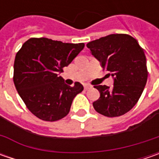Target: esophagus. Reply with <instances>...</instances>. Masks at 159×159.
<instances>
[{
  "label": "esophagus",
  "instance_id": "34e87169",
  "mask_svg": "<svg viewBox=\"0 0 159 159\" xmlns=\"http://www.w3.org/2000/svg\"><path fill=\"white\" fill-rule=\"evenodd\" d=\"M92 88V86L91 85H89V84H86V85H84V89L85 90H88V89H91Z\"/></svg>",
  "mask_w": 159,
  "mask_h": 159
}]
</instances>
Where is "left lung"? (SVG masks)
Returning <instances> with one entry per match:
<instances>
[{"instance_id":"8db88e82","label":"left lung","mask_w":159,"mask_h":159,"mask_svg":"<svg viewBox=\"0 0 159 159\" xmlns=\"http://www.w3.org/2000/svg\"><path fill=\"white\" fill-rule=\"evenodd\" d=\"M87 47L98 59L102 69L114 77L112 89L95 86L100 97L93 102L98 113L119 117L137 103L148 79L146 57L138 41L128 34H110L90 41Z\"/></svg>"}]
</instances>
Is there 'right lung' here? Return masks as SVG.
<instances>
[{
    "mask_svg": "<svg viewBox=\"0 0 159 159\" xmlns=\"http://www.w3.org/2000/svg\"><path fill=\"white\" fill-rule=\"evenodd\" d=\"M84 43H64L48 38H31L16 55L13 81L27 109L43 121H57L70 111L73 98L83 91L76 82L66 85L59 76Z\"/></svg>",
    "mask_w": 159,
    "mask_h": 159,
    "instance_id": "obj_1",
    "label": "right lung"
}]
</instances>
